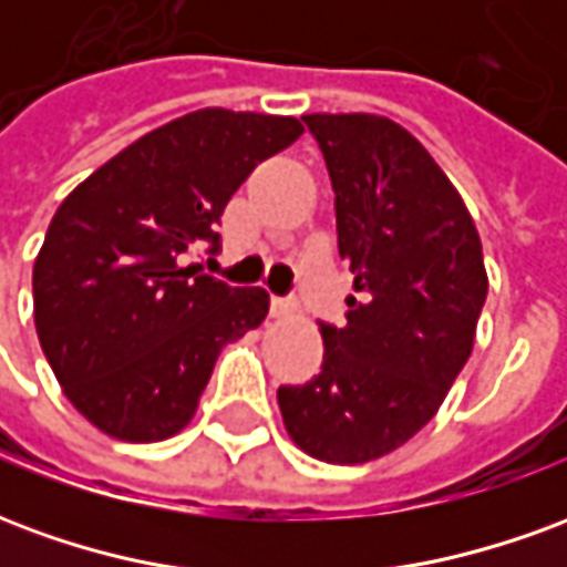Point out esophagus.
Here are the masks:
<instances>
[{"mask_svg": "<svg viewBox=\"0 0 567 567\" xmlns=\"http://www.w3.org/2000/svg\"><path fill=\"white\" fill-rule=\"evenodd\" d=\"M291 309H295V303H291V300H285V297H272L270 300V312L276 316V319L291 316Z\"/></svg>", "mask_w": 567, "mask_h": 567, "instance_id": "esophagus-1", "label": "esophagus"}]
</instances>
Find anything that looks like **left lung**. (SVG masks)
Wrapping results in <instances>:
<instances>
[{"label": "left lung", "instance_id": "8db88e82", "mask_svg": "<svg viewBox=\"0 0 567 567\" xmlns=\"http://www.w3.org/2000/svg\"><path fill=\"white\" fill-rule=\"evenodd\" d=\"M333 185L337 246L355 272L346 324H321L324 361L282 385L300 450L373 462L437 413L471 358L488 279L474 218L446 173L380 115H307Z\"/></svg>", "mask_w": 567, "mask_h": 567}]
</instances>
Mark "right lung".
I'll return each mask as SVG.
<instances>
[{
    "label": "right lung",
    "instance_id": "obj_1",
    "mask_svg": "<svg viewBox=\"0 0 567 567\" xmlns=\"http://www.w3.org/2000/svg\"><path fill=\"white\" fill-rule=\"evenodd\" d=\"M300 133L297 117L199 109L145 133L60 203L32 267L35 331L72 406L109 437L178 434L218 352L264 321V288H230L185 255L218 251L236 187Z\"/></svg>",
    "mask_w": 567,
    "mask_h": 567
}]
</instances>
